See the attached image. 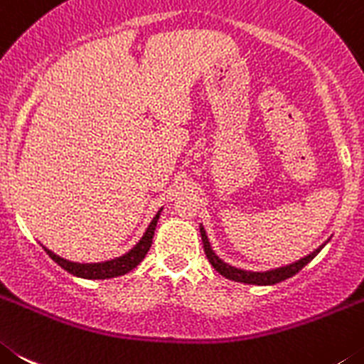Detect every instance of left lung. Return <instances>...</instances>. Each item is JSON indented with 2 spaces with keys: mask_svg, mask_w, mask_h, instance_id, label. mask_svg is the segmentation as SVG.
<instances>
[{
  "mask_svg": "<svg viewBox=\"0 0 364 364\" xmlns=\"http://www.w3.org/2000/svg\"><path fill=\"white\" fill-rule=\"evenodd\" d=\"M199 230H201L203 248H205V254L206 257H208V261H210L212 267H214L223 277H227V279L237 281V283H248V284H276V283H281V281L288 279V277L296 276L297 272H299L304 264H309L310 261L319 254L321 248L325 247V245H321V247L317 248V250H314L312 254H309L306 257H303V259L296 261V263L287 264V267L274 268V270H267V272H248V270H241V268L230 267V264H227L225 261L219 259L218 255L214 254V250H212L210 243H208L205 228L199 227Z\"/></svg>",
  "mask_w": 364,
  "mask_h": 364,
  "instance_id": "left-lung-1",
  "label": "left lung"
}]
</instances>
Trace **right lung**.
<instances>
[{"instance_id": "1", "label": "right lung", "mask_w": 364, "mask_h": 364, "mask_svg": "<svg viewBox=\"0 0 364 364\" xmlns=\"http://www.w3.org/2000/svg\"><path fill=\"white\" fill-rule=\"evenodd\" d=\"M161 210H159L158 214H156V218L152 219V223H150L149 228H146L141 241H139L132 250L127 252V254L121 255V257H116V259L105 261V263H72V261H67L63 259V257H60V255H55L54 252H50L48 248H45V252H47L52 257V261H55L63 270H67L72 276L83 277V279H110V277L123 276V274L134 270L137 264L141 263L143 257L146 255V252L152 247L154 230H156V225H158Z\"/></svg>"}]
</instances>
